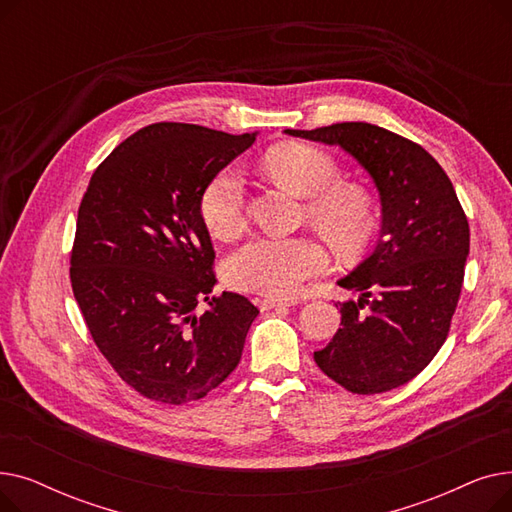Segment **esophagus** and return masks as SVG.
<instances>
[{
  "label": "esophagus",
  "mask_w": 512,
  "mask_h": 512,
  "mask_svg": "<svg viewBox=\"0 0 512 512\" xmlns=\"http://www.w3.org/2000/svg\"><path fill=\"white\" fill-rule=\"evenodd\" d=\"M257 301H259V307H261V311L274 309V307H280V305H290L288 301H282V299H274V297H261V299H257Z\"/></svg>",
  "instance_id": "1"
}]
</instances>
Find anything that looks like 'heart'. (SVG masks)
<instances>
[{"instance_id":"1","label":"heart","mask_w":512,"mask_h":512,"mask_svg":"<svg viewBox=\"0 0 512 512\" xmlns=\"http://www.w3.org/2000/svg\"><path fill=\"white\" fill-rule=\"evenodd\" d=\"M272 176L292 193L309 199L313 226L340 251H355L373 230V205L357 184H344L336 161L311 145L284 143L267 153ZM247 182L236 166H226L203 186L199 211L207 230L222 240L234 238L245 226ZM328 267V255L311 238L261 236L240 247L226 263L234 288L290 297L305 280Z\"/></svg>"}]
</instances>
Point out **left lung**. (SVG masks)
Here are the masks:
<instances>
[{"label":"left lung","instance_id":"obj_1","mask_svg":"<svg viewBox=\"0 0 512 512\" xmlns=\"http://www.w3.org/2000/svg\"><path fill=\"white\" fill-rule=\"evenodd\" d=\"M284 132L351 155L382 205L378 245L338 280L359 301L338 303L342 328L313 355L315 363L355 394L407 384L440 351L461 297L469 222L454 186L421 145L375 124Z\"/></svg>","mask_w":512,"mask_h":512}]
</instances>
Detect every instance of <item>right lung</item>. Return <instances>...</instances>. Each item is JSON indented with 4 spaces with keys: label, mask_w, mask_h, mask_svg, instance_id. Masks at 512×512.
I'll use <instances>...</instances> for the list:
<instances>
[{
    "label": "right lung",
    "mask_w": 512,
    "mask_h": 512,
    "mask_svg": "<svg viewBox=\"0 0 512 512\" xmlns=\"http://www.w3.org/2000/svg\"><path fill=\"white\" fill-rule=\"evenodd\" d=\"M255 137L145 126L105 157L78 207L74 299L103 357L151 400H199L242 357L259 309L236 292L209 297L218 280L199 197ZM199 302L208 303L203 314Z\"/></svg>",
    "instance_id": "add662e5"
}]
</instances>
